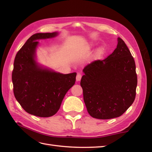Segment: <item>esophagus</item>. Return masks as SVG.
I'll use <instances>...</instances> for the list:
<instances>
[{
	"label": "esophagus",
	"instance_id": "1",
	"mask_svg": "<svg viewBox=\"0 0 152 152\" xmlns=\"http://www.w3.org/2000/svg\"><path fill=\"white\" fill-rule=\"evenodd\" d=\"M81 78H82L81 74H80V73L77 74V76H76V81H77V82L80 81V80H81Z\"/></svg>",
	"mask_w": 152,
	"mask_h": 152
}]
</instances>
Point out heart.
<instances>
[{
	"label": "heart",
	"mask_w": 152,
	"mask_h": 152,
	"mask_svg": "<svg viewBox=\"0 0 152 152\" xmlns=\"http://www.w3.org/2000/svg\"><path fill=\"white\" fill-rule=\"evenodd\" d=\"M101 52H102V49H101V48H100V49H99L97 51H96V53H95V56L96 57H98L100 54L101 53Z\"/></svg>",
	"instance_id": "heart-1"
}]
</instances>
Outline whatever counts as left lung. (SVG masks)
Listing matches in <instances>:
<instances>
[{
  "instance_id": "obj_1",
  "label": "left lung",
  "mask_w": 152,
  "mask_h": 152,
  "mask_svg": "<svg viewBox=\"0 0 152 152\" xmlns=\"http://www.w3.org/2000/svg\"><path fill=\"white\" fill-rule=\"evenodd\" d=\"M80 85L83 100L93 118L119 117L133 104L137 86L134 60L121 38L112 54L83 69Z\"/></svg>"
}]
</instances>
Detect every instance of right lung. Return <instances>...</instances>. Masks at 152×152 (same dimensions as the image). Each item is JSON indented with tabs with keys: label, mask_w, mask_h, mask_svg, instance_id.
Segmentation results:
<instances>
[{
	"label": "right lung",
	"mask_w": 152,
	"mask_h": 152,
	"mask_svg": "<svg viewBox=\"0 0 152 152\" xmlns=\"http://www.w3.org/2000/svg\"><path fill=\"white\" fill-rule=\"evenodd\" d=\"M58 34V32L33 34L15 57L12 76L14 96L25 111L38 117L56 114L64 95L76 82V72L64 74L37 61L38 40Z\"/></svg>",
	"instance_id": "1"
}]
</instances>
